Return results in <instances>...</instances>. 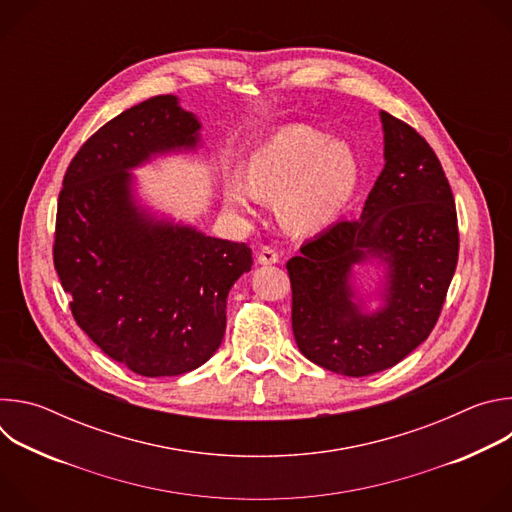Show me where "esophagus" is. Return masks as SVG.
<instances>
[{
	"mask_svg": "<svg viewBox=\"0 0 512 512\" xmlns=\"http://www.w3.org/2000/svg\"><path fill=\"white\" fill-rule=\"evenodd\" d=\"M257 261H259L261 265H273V263L279 261V253H277L273 247L265 245V247H261V251H259V255H257Z\"/></svg>",
	"mask_w": 512,
	"mask_h": 512,
	"instance_id": "1",
	"label": "esophagus"
}]
</instances>
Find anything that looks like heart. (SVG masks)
<instances>
[{"label": "heart", "mask_w": 512, "mask_h": 512, "mask_svg": "<svg viewBox=\"0 0 512 512\" xmlns=\"http://www.w3.org/2000/svg\"><path fill=\"white\" fill-rule=\"evenodd\" d=\"M247 182L229 178L225 196L235 210L251 212L259 198L281 196L287 227L326 229L348 206L358 184V160L344 141L308 125L279 129L251 154Z\"/></svg>", "instance_id": "heart-1"}]
</instances>
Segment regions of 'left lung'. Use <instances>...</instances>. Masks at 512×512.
<instances>
[{"label":"left lung","mask_w":512,"mask_h":512,"mask_svg":"<svg viewBox=\"0 0 512 512\" xmlns=\"http://www.w3.org/2000/svg\"><path fill=\"white\" fill-rule=\"evenodd\" d=\"M385 168L356 221H340L287 261L291 328L302 354L332 373L385 371L433 330L458 265L456 202L429 143L381 113ZM388 267L386 306L364 315L351 302V265Z\"/></svg>","instance_id":"obj_1"}]
</instances>
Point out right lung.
Returning <instances> with one entry per match:
<instances>
[{
    "instance_id": "right-lung-1",
    "label": "right lung",
    "mask_w": 512,
    "mask_h": 512,
    "mask_svg": "<svg viewBox=\"0 0 512 512\" xmlns=\"http://www.w3.org/2000/svg\"><path fill=\"white\" fill-rule=\"evenodd\" d=\"M198 119L174 95L143 101L93 133L58 194L54 269L85 334L143 377H176L221 346L227 296L251 269L245 243L156 221L131 196L127 170L194 148Z\"/></svg>"
}]
</instances>
